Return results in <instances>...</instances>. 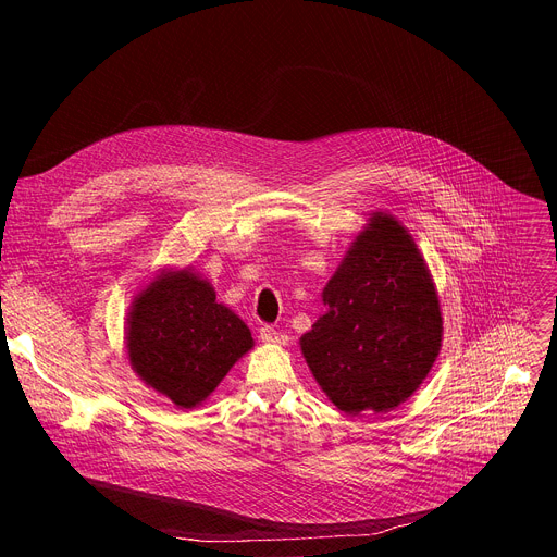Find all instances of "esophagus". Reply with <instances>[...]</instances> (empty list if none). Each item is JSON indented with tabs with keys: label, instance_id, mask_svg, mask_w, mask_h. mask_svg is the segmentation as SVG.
<instances>
[{
	"label": "esophagus",
	"instance_id": "esophagus-1",
	"mask_svg": "<svg viewBox=\"0 0 557 557\" xmlns=\"http://www.w3.org/2000/svg\"><path fill=\"white\" fill-rule=\"evenodd\" d=\"M260 339L267 342V344H286L288 342V337L284 333H280L277 329H273V326H262L260 329Z\"/></svg>",
	"mask_w": 557,
	"mask_h": 557
}]
</instances>
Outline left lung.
<instances>
[{
	"label": "left lung",
	"instance_id": "1",
	"mask_svg": "<svg viewBox=\"0 0 557 557\" xmlns=\"http://www.w3.org/2000/svg\"><path fill=\"white\" fill-rule=\"evenodd\" d=\"M322 297L326 312L299 339L317 383L346 414L401 406L443 339L438 295L410 233L374 213Z\"/></svg>",
	"mask_w": 557,
	"mask_h": 557
}]
</instances>
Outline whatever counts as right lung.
Segmentation results:
<instances>
[{"label":"right lung","instance_id":"1","mask_svg":"<svg viewBox=\"0 0 557 557\" xmlns=\"http://www.w3.org/2000/svg\"><path fill=\"white\" fill-rule=\"evenodd\" d=\"M127 324L129 366L181 408L202 404L253 348L247 324L191 271L156 277L134 299Z\"/></svg>","mask_w":557,"mask_h":557}]
</instances>
